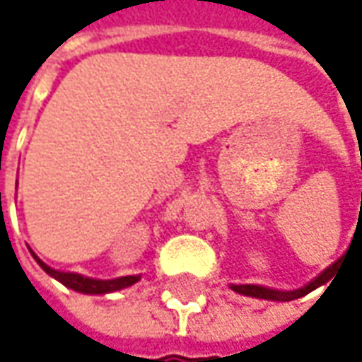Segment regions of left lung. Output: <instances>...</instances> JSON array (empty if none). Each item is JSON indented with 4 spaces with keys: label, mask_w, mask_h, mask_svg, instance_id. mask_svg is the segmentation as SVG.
I'll use <instances>...</instances> for the list:
<instances>
[{
    "label": "left lung",
    "mask_w": 362,
    "mask_h": 362,
    "mask_svg": "<svg viewBox=\"0 0 362 362\" xmlns=\"http://www.w3.org/2000/svg\"><path fill=\"white\" fill-rule=\"evenodd\" d=\"M341 261H343V259H339V261L333 263L329 269H325L321 275L315 279L313 283H309L305 288H299V291H275V288L259 287V285H231V288L233 291H237V293H241V295H247V297H257V299H269V300L299 299V297L307 295V293H311V291H315L317 287H321V285H325V283H329Z\"/></svg>",
    "instance_id": "obj_1"
}]
</instances>
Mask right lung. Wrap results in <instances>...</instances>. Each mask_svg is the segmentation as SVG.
<instances>
[{
	"instance_id": "add662e5",
	"label": "right lung",
	"mask_w": 362,
	"mask_h": 362,
	"mask_svg": "<svg viewBox=\"0 0 362 362\" xmlns=\"http://www.w3.org/2000/svg\"><path fill=\"white\" fill-rule=\"evenodd\" d=\"M35 257V255H33ZM35 261L40 263L41 269L51 275L53 279H57L59 283H63L65 287L74 288V291H79V293H89V295H103V293H113V291H119V288L131 287L133 283L139 281V275L137 277H119L111 279V281H97V279L81 277V275H75V273H62V271H55L47 267L43 261H40L35 257Z\"/></svg>"
}]
</instances>
